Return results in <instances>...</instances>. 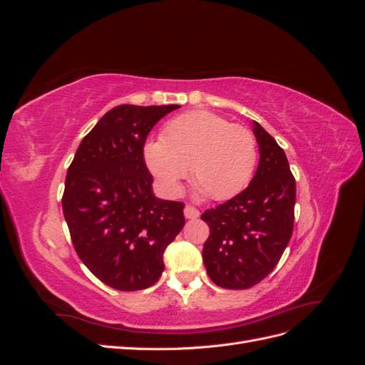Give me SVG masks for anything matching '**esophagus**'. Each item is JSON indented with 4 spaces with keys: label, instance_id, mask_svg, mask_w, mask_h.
Returning a JSON list of instances; mask_svg holds the SVG:
<instances>
[{
    "label": "esophagus",
    "instance_id": "obj_1",
    "mask_svg": "<svg viewBox=\"0 0 365 365\" xmlns=\"http://www.w3.org/2000/svg\"><path fill=\"white\" fill-rule=\"evenodd\" d=\"M184 216H185L187 219H196V217H200V210H196V208L192 207V205H185V208H184Z\"/></svg>",
    "mask_w": 365,
    "mask_h": 365
}]
</instances>
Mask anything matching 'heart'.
<instances>
[{"instance_id": "1", "label": "heart", "mask_w": 365, "mask_h": 365, "mask_svg": "<svg viewBox=\"0 0 365 365\" xmlns=\"http://www.w3.org/2000/svg\"><path fill=\"white\" fill-rule=\"evenodd\" d=\"M143 153L169 195L181 190L192 165V178L200 190L224 201L248 185L257 163V143L248 129L224 117L193 111L169 121L161 140H149Z\"/></svg>"}]
</instances>
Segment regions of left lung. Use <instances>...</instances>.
I'll return each mask as SVG.
<instances>
[{
  "mask_svg": "<svg viewBox=\"0 0 365 365\" xmlns=\"http://www.w3.org/2000/svg\"><path fill=\"white\" fill-rule=\"evenodd\" d=\"M252 132L260 160L250 185L201 216L210 227L202 250L205 269L225 289H248L267 277L294 230L295 180L288 158L257 121Z\"/></svg>",
  "mask_w": 365,
  "mask_h": 365,
  "instance_id": "obj_1",
  "label": "left lung"
}]
</instances>
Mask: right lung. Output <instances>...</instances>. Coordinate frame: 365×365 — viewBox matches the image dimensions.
<instances>
[{"label":"right lung","instance_id":"1","mask_svg":"<svg viewBox=\"0 0 365 365\" xmlns=\"http://www.w3.org/2000/svg\"><path fill=\"white\" fill-rule=\"evenodd\" d=\"M180 105H120L76 150L62 210L77 256L117 291H140L164 271L163 254L182 230L184 204L152 192L143 148L150 129Z\"/></svg>","mask_w":365,"mask_h":365}]
</instances>
